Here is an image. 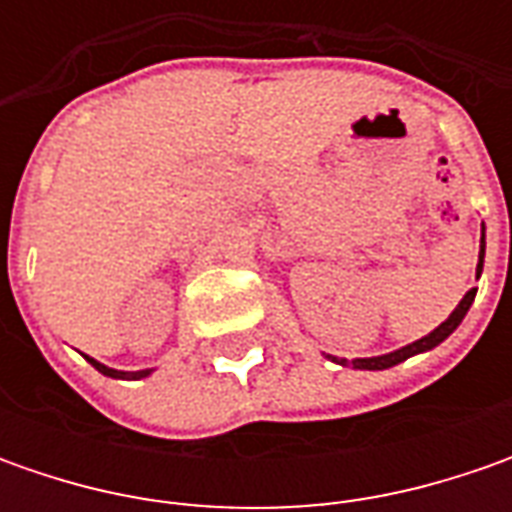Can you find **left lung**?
<instances>
[{
  "label": "left lung",
  "mask_w": 512,
  "mask_h": 512,
  "mask_svg": "<svg viewBox=\"0 0 512 512\" xmlns=\"http://www.w3.org/2000/svg\"><path fill=\"white\" fill-rule=\"evenodd\" d=\"M482 267H484V225H482V242H479V265H476V279L482 276ZM473 299H476V287H470L467 293H464V299L456 305V310L444 319L442 325L436 327L433 333H427L422 336L419 342L413 344H404L399 350H393V353H384V356H370V359H353V362H347V359H336V356H327V359H333L336 364H344V367H353V370H387V367H393V364L404 362V359H410V356H419V353H427V350H433V347H439V344L456 330V327L462 325V319L467 316V310L473 305Z\"/></svg>",
  "instance_id": "8db88e82"
}]
</instances>
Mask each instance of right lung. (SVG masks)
I'll use <instances>...</instances> for the list:
<instances>
[{"instance_id":"add662e5","label":"right lung","mask_w":512,"mask_h":512,"mask_svg":"<svg viewBox=\"0 0 512 512\" xmlns=\"http://www.w3.org/2000/svg\"><path fill=\"white\" fill-rule=\"evenodd\" d=\"M102 376H110V379H145V376H150L153 370H113V367H108V364L96 362V359H90V356H85Z\"/></svg>"}]
</instances>
